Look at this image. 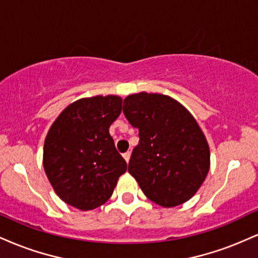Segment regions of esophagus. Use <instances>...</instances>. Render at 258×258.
Returning <instances> with one entry per match:
<instances>
[{
    "mask_svg": "<svg viewBox=\"0 0 258 258\" xmlns=\"http://www.w3.org/2000/svg\"><path fill=\"white\" fill-rule=\"evenodd\" d=\"M122 156H123V159L126 160V162H128V161H130V158H131V153H130V152H127V153L123 154Z\"/></svg>",
    "mask_w": 258,
    "mask_h": 258,
    "instance_id": "obj_1",
    "label": "esophagus"
}]
</instances>
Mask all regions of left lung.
<instances>
[{"label":"left lung","instance_id":"1","mask_svg":"<svg viewBox=\"0 0 258 258\" xmlns=\"http://www.w3.org/2000/svg\"><path fill=\"white\" fill-rule=\"evenodd\" d=\"M123 114L138 128L128 172L148 199L173 207L197 193L210 168V149L199 125L180 103L158 93L131 94Z\"/></svg>","mask_w":258,"mask_h":258}]
</instances>
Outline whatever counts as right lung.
I'll return each instance as SVG.
<instances>
[{"instance_id":"obj_1","label":"right lung","mask_w":258,"mask_h":258,"mask_svg":"<svg viewBox=\"0 0 258 258\" xmlns=\"http://www.w3.org/2000/svg\"><path fill=\"white\" fill-rule=\"evenodd\" d=\"M117 96L82 98L53 122L43 147V167L61 200L87 211L111 197L127 164L115 148L109 127L119 117Z\"/></svg>"}]
</instances>
